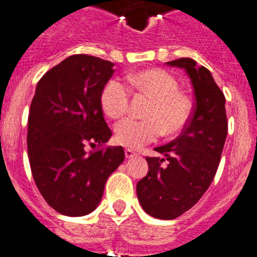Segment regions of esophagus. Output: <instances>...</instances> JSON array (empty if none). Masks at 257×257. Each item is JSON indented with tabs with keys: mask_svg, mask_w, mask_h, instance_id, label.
Here are the masks:
<instances>
[{
	"mask_svg": "<svg viewBox=\"0 0 257 257\" xmlns=\"http://www.w3.org/2000/svg\"><path fill=\"white\" fill-rule=\"evenodd\" d=\"M135 155H136V152L132 151V150H130V149H126V150H125V156H126V159H131V157H134Z\"/></svg>",
	"mask_w": 257,
	"mask_h": 257,
	"instance_id": "obj_1",
	"label": "esophagus"
}]
</instances>
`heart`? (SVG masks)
Instances as JSON below:
<instances>
[{"label": "heart", "mask_w": 257, "mask_h": 257, "mask_svg": "<svg viewBox=\"0 0 257 257\" xmlns=\"http://www.w3.org/2000/svg\"><path fill=\"white\" fill-rule=\"evenodd\" d=\"M128 82L141 93L154 98L146 116L140 120L125 117L115 125L117 142L139 149L159 139L164 131L172 136L187 126L192 115V103L179 91V82L169 72L160 68L145 70L127 77ZM131 93L120 78H111L103 86L100 102L103 112L110 117H120L128 110Z\"/></svg>", "instance_id": "b5f03b06"}]
</instances>
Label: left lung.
<instances>
[{
  "instance_id": "left-lung-1",
  "label": "left lung",
  "mask_w": 257,
  "mask_h": 257,
  "mask_svg": "<svg viewBox=\"0 0 257 257\" xmlns=\"http://www.w3.org/2000/svg\"><path fill=\"white\" fill-rule=\"evenodd\" d=\"M184 68L194 87L191 118L177 139L155 147L146 157L149 172L137 182L142 209L152 217L172 220L191 209L214 180L227 135L225 96L211 72L192 58L166 62Z\"/></svg>"
}]
</instances>
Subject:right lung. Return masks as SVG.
I'll use <instances>...</instances> for the list:
<instances>
[{"label": "right lung", "instance_id": "add662e5", "mask_svg": "<svg viewBox=\"0 0 257 257\" xmlns=\"http://www.w3.org/2000/svg\"><path fill=\"white\" fill-rule=\"evenodd\" d=\"M113 63L73 55L42 76L32 98L27 150L36 186L66 216L92 212L108 176L125 159L122 146L100 147L112 136L100 97Z\"/></svg>", "mask_w": 257, "mask_h": 257}]
</instances>
